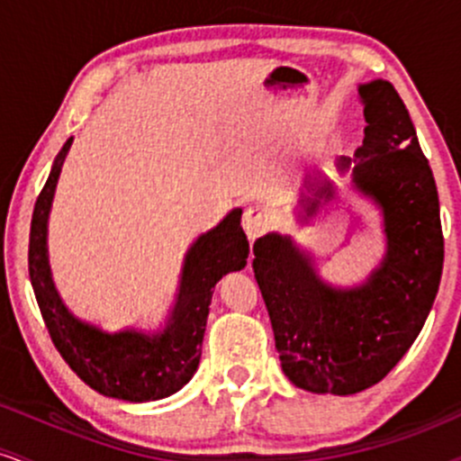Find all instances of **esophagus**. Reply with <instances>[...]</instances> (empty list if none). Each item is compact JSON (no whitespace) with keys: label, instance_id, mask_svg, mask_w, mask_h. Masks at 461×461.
Instances as JSON below:
<instances>
[{"label":"esophagus","instance_id":"34e87169","mask_svg":"<svg viewBox=\"0 0 461 461\" xmlns=\"http://www.w3.org/2000/svg\"><path fill=\"white\" fill-rule=\"evenodd\" d=\"M241 226H244L246 235L250 237V240H257L258 235H263V232L270 229V215H267V211L263 209V206H248L244 211Z\"/></svg>","mask_w":461,"mask_h":461}]
</instances>
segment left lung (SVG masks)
Returning <instances> with one entry per match:
<instances>
[{"instance_id": "obj_1", "label": "left lung", "mask_w": 461, "mask_h": 461, "mask_svg": "<svg viewBox=\"0 0 461 461\" xmlns=\"http://www.w3.org/2000/svg\"><path fill=\"white\" fill-rule=\"evenodd\" d=\"M359 95L368 126L353 180L384 211L387 255L379 270L366 285L333 289L287 237L272 232L252 246L283 372L315 394H357L379 384L420 333L442 276L438 189L410 113L387 80L361 85ZM348 165L339 158V169ZM315 195L330 198V183ZM318 204L309 200L307 213Z\"/></svg>"}]
</instances>
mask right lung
<instances>
[{
	"label": "right lung",
	"mask_w": 461,
	"mask_h": 461,
	"mask_svg": "<svg viewBox=\"0 0 461 461\" xmlns=\"http://www.w3.org/2000/svg\"><path fill=\"white\" fill-rule=\"evenodd\" d=\"M71 141L74 139H67L51 165L48 180L36 198L30 226V281L41 315L59 353L93 390L132 402L165 398L178 392L198 368L215 283L226 272L246 266L250 246L241 229V209L230 211L213 230L198 237L191 246L185 258L178 303L163 333L152 338L137 330L108 335L67 312L50 276L45 248L48 215Z\"/></svg>",
	"instance_id": "obj_1"
}]
</instances>
